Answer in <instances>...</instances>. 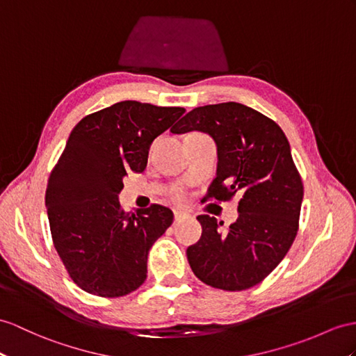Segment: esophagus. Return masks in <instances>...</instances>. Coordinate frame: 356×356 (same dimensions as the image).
Listing matches in <instances>:
<instances>
[{"instance_id": "esophagus-1", "label": "esophagus", "mask_w": 356, "mask_h": 356, "mask_svg": "<svg viewBox=\"0 0 356 356\" xmlns=\"http://www.w3.org/2000/svg\"><path fill=\"white\" fill-rule=\"evenodd\" d=\"M186 218H188V213L181 211V210H175V211H173V219H175V222H179V220H183V219H186Z\"/></svg>"}]
</instances>
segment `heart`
<instances>
[{
	"instance_id": "b5f03b06",
	"label": "heart",
	"mask_w": 356,
	"mask_h": 356,
	"mask_svg": "<svg viewBox=\"0 0 356 356\" xmlns=\"http://www.w3.org/2000/svg\"><path fill=\"white\" fill-rule=\"evenodd\" d=\"M169 197H170V201H173L175 204H184L187 201V193L183 188L175 187L169 192Z\"/></svg>"
}]
</instances>
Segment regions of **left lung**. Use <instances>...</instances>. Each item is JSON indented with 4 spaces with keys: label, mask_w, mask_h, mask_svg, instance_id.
Instances as JSON below:
<instances>
[{
    "label": "left lung",
    "mask_w": 356,
    "mask_h": 356,
    "mask_svg": "<svg viewBox=\"0 0 356 356\" xmlns=\"http://www.w3.org/2000/svg\"><path fill=\"white\" fill-rule=\"evenodd\" d=\"M202 131L218 146V172L204 201L240 195L238 219L220 231L218 219L197 216L202 236L188 246L196 278L240 291L261 282L287 255L299 229L303 184L280 125L238 102L196 107L170 129Z\"/></svg>",
    "instance_id": "obj_1"
}]
</instances>
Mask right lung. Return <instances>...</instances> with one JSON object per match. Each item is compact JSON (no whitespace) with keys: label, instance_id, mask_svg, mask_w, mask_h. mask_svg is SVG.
Segmentation results:
<instances>
[{"label":"right lung","instance_id":"right-lung-1","mask_svg":"<svg viewBox=\"0 0 356 356\" xmlns=\"http://www.w3.org/2000/svg\"><path fill=\"white\" fill-rule=\"evenodd\" d=\"M184 111L122 101L74 127L49 175L45 205L54 248L81 290L119 298L145 282L149 249L173 213L152 204L129 214L118 195L129 170H145L154 138Z\"/></svg>","mask_w":356,"mask_h":356}]
</instances>
